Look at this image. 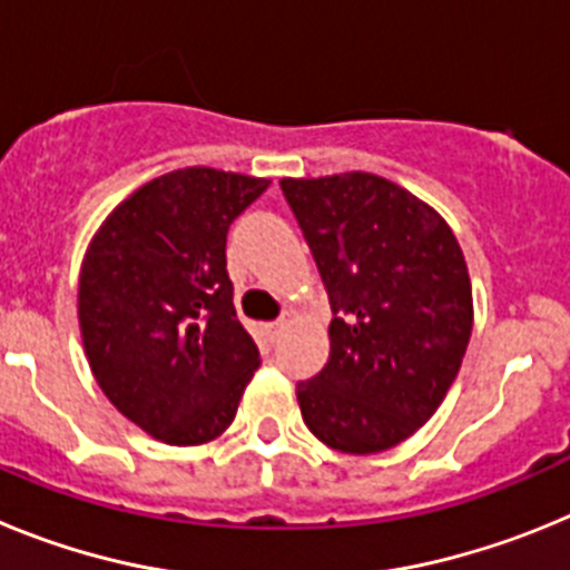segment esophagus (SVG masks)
Segmentation results:
<instances>
[{"instance_id": "1", "label": "esophagus", "mask_w": 570, "mask_h": 570, "mask_svg": "<svg viewBox=\"0 0 570 570\" xmlns=\"http://www.w3.org/2000/svg\"><path fill=\"white\" fill-rule=\"evenodd\" d=\"M285 325H288V322L285 320H276V322H268V325H265V334L271 336V340H276V336L282 334V331H285Z\"/></svg>"}]
</instances>
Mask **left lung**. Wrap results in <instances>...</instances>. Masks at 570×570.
I'll return each instance as SVG.
<instances>
[{
  "label": "left lung",
  "instance_id": "left-lung-1",
  "mask_svg": "<svg viewBox=\"0 0 570 570\" xmlns=\"http://www.w3.org/2000/svg\"><path fill=\"white\" fill-rule=\"evenodd\" d=\"M331 311L328 365L296 385L311 434L380 454L420 431L456 380L473 328L468 265L431 205L376 174L282 179Z\"/></svg>",
  "mask_w": 570,
  "mask_h": 570
}]
</instances>
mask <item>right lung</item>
<instances>
[{
  "instance_id": "obj_1",
  "label": "right lung",
  "mask_w": 570,
  "mask_h": 570,
  "mask_svg": "<svg viewBox=\"0 0 570 570\" xmlns=\"http://www.w3.org/2000/svg\"><path fill=\"white\" fill-rule=\"evenodd\" d=\"M268 185L170 170L116 205L90 239L79 271L85 356L116 411L154 440H216L259 367L236 320L225 242Z\"/></svg>"
}]
</instances>
